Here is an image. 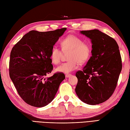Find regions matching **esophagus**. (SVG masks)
Here are the masks:
<instances>
[{"instance_id":"esophagus-1","label":"esophagus","mask_w":130,"mask_h":130,"mask_svg":"<svg viewBox=\"0 0 130 130\" xmlns=\"http://www.w3.org/2000/svg\"><path fill=\"white\" fill-rule=\"evenodd\" d=\"M71 75H72L71 74H66V78H69V77H70Z\"/></svg>"}]
</instances>
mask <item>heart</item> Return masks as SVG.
<instances>
[{
  "mask_svg": "<svg viewBox=\"0 0 130 130\" xmlns=\"http://www.w3.org/2000/svg\"><path fill=\"white\" fill-rule=\"evenodd\" d=\"M61 48L63 52H70L68 59L69 61L62 64L56 69V71L63 73H69L78 68L79 63L85 62L90 58L91 53L90 45L84 43L83 40L74 35H70L61 41ZM63 52L57 46L52 47L50 58L55 64L60 63Z\"/></svg>",
  "mask_w": 130,
  "mask_h": 130,
  "instance_id": "b5f03b06",
  "label": "heart"
}]
</instances>
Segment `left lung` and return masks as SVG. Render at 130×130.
Here are the masks:
<instances>
[{
	"mask_svg": "<svg viewBox=\"0 0 130 130\" xmlns=\"http://www.w3.org/2000/svg\"><path fill=\"white\" fill-rule=\"evenodd\" d=\"M92 43V56L82 71L76 73L75 92L90 105L108 100L116 88L122 69L119 46L113 38L98 29L80 31Z\"/></svg>",
	"mask_w": 130,
	"mask_h": 130,
	"instance_id": "8db88e82",
	"label": "left lung"
}]
</instances>
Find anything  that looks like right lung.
Returning a JSON list of instances; mask_svg holds the SVG:
<instances>
[{
	"mask_svg": "<svg viewBox=\"0 0 130 130\" xmlns=\"http://www.w3.org/2000/svg\"><path fill=\"white\" fill-rule=\"evenodd\" d=\"M66 28L48 31L31 30L14 45L10 53L9 75L20 96L28 104L46 106L54 100L63 73L45 78L53 69L50 58L52 47Z\"/></svg>",
	"mask_w": 130,
	"mask_h": 130,
	"instance_id": "right-lung-1",
	"label": "right lung"
}]
</instances>
